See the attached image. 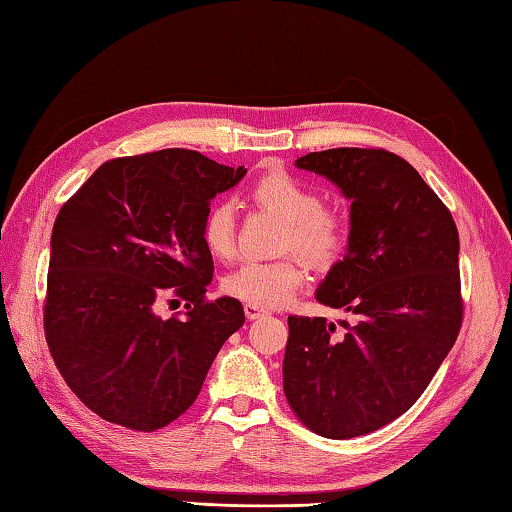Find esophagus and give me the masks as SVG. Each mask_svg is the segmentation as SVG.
<instances>
[{
    "instance_id": "34e87169",
    "label": "esophagus",
    "mask_w": 512,
    "mask_h": 512,
    "mask_svg": "<svg viewBox=\"0 0 512 512\" xmlns=\"http://www.w3.org/2000/svg\"><path fill=\"white\" fill-rule=\"evenodd\" d=\"M244 314H246V319H259V317H264V314H268L266 310H262V308H257V306H250V303H246L244 306Z\"/></svg>"
}]
</instances>
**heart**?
<instances>
[{
	"label": "heart",
	"instance_id": "heart-1",
	"mask_svg": "<svg viewBox=\"0 0 512 512\" xmlns=\"http://www.w3.org/2000/svg\"><path fill=\"white\" fill-rule=\"evenodd\" d=\"M257 204L266 206L286 220L281 233V250H295L312 266H332L343 255L350 239L347 217L323 206L321 193L288 171H270L253 187ZM202 244L215 259H228L235 250V209L231 202H215L202 220ZM303 266L297 257L286 255L273 262H244L222 281L226 295L250 306L273 310L286 306L297 295Z\"/></svg>",
	"mask_w": 512,
	"mask_h": 512
}]
</instances>
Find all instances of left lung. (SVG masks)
<instances>
[{"instance_id":"obj_1","label":"left lung","mask_w":512,"mask_h":512,"mask_svg":"<svg viewBox=\"0 0 512 512\" xmlns=\"http://www.w3.org/2000/svg\"><path fill=\"white\" fill-rule=\"evenodd\" d=\"M295 165L352 200L347 253L317 301L356 323L334 336L323 317H288L284 391L310 431L332 440L365 436L422 396L458 339V226L420 173L391 151L339 147Z\"/></svg>"}]
</instances>
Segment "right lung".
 <instances>
[{"instance_id":"add662e5","label":"right lung","mask_w":512,"mask_h":512,"mask_svg":"<svg viewBox=\"0 0 512 512\" xmlns=\"http://www.w3.org/2000/svg\"><path fill=\"white\" fill-rule=\"evenodd\" d=\"M244 167L191 149L107 160L61 206L50 239L43 330L85 405L136 431L167 427L198 398L224 341L244 325L233 297L206 301L213 257L202 220ZM182 298V320H162Z\"/></svg>"}]
</instances>
